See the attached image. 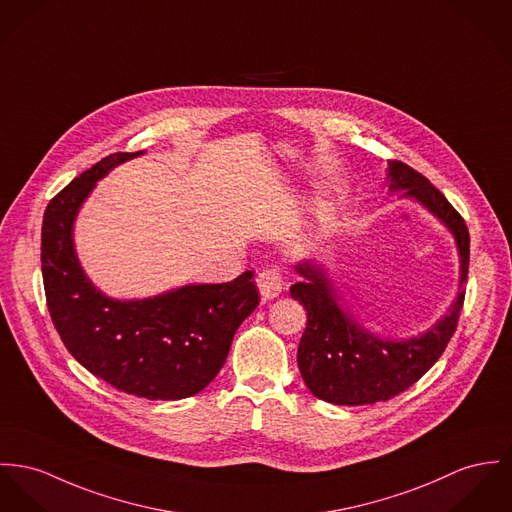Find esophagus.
Instances as JSON below:
<instances>
[{
	"mask_svg": "<svg viewBox=\"0 0 512 512\" xmlns=\"http://www.w3.org/2000/svg\"><path fill=\"white\" fill-rule=\"evenodd\" d=\"M257 288L261 292V298L267 302V300H273L276 298L282 288H284V280L282 275L276 271V269H263L259 275H257Z\"/></svg>",
	"mask_w": 512,
	"mask_h": 512,
	"instance_id": "obj_1",
	"label": "esophagus"
}]
</instances>
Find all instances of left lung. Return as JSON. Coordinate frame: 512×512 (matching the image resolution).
I'll list each match as a JSON object with an SVG mask.
<instances>
[{"mask_svg": "<svg viewBox=\"0 0 512 512\" xmlns=\"http://www.w3.org/2000/svg\"><path fill=\"white\" fill-rule=\"evenodd\" d=\"M390 191L419 200L452 232L460 253V292L448 315L419 337L395 341L362 329L339 306L327 273L314 263L296 265L300 282L290 294L308 312L298 347V368L310 392L335 405L388 401L413 386L444 353L464 306L470 267V232L464 218L433 183L403 161H388Z\"/></svg>", "mask_w": 512, "mask_h": 512, "instance_id": "1", "label": "left lung"}]
</instances>
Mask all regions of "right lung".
Listing matches in <instances>:
<instances>
[{"instance_id":"obj_1","label":"right lung","mask_w":512,"mask_h":512,"mask_svg":"<svg viewBox=\"0 0 512 512\" xmlns=\"http://www.w3.org/2000/svg\"><path fill=\"white\" fill-rule=\"evenodd\" d=\"M140 154L101 159L48 202L40 239L46 306L62 343L91 374L124 394L183 399L216 378L259 292L251 271L130 302L107 298L89 282L72 234L79 206L115 165Z\"/></svg>"}]
</instances>
